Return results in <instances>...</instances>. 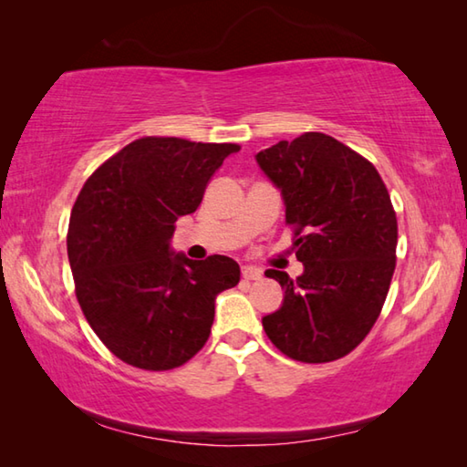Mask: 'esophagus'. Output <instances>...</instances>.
<instances>
[{"instance_id":"esophagus-1","label":"esophagus","mask_w":467,"mask_h":467,"mask_svg":"<svg viewBox=\"0 0 467 467\" xmlns=\"http://www.w3.org/2000/svg\"><path fill=\"white\" fill-rule=\"evenodd\" d=\"M243 278L244 280H259L262 278V270H257V267H253V265H243Z\"/></svg>"}]
</instances>
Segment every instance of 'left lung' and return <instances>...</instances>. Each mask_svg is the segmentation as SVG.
Masks as SVG:
<instances>
[{
    "label": "left lung",
    "instance_id": "1",
    "mask_svg": "<svg viewBox=\"0 0 467 467\" xmlns=\"http://www.w3.org/2000/svg\"><path fill=\"white\" fill-rule=\"evenodd\" d=\"M295 226L303 274L265 270L284 300L262 319L272 344L300 362L352 352L381 313L398 247V220L377 169L319 131L255 154Z\"/></svg>",
    "mask_w": 467,
    "mask_h": 467
}]
</instances>
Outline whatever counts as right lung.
Instances as JSON below:
<instances>
[{
  "instance_id": "right-lung-1",
  "label": "right lung",
  "mask_w": 467,
  "mask_h": 467,
  "mask_svg": "<svg viewBox=\"0 0 467 467\" xmlns=\"http://www.w3.org/2000/svg\"><path fill=\"white\" fill-rule=\"evenodd\" d=\"M236 144L140 138L86 181L69 218L67 257L84 317L117 358L146 370L185 365L214 323L216 296L239 284L234 259L193 262L171 239L200 208Z\"/></svg>"
}]
</instances>
